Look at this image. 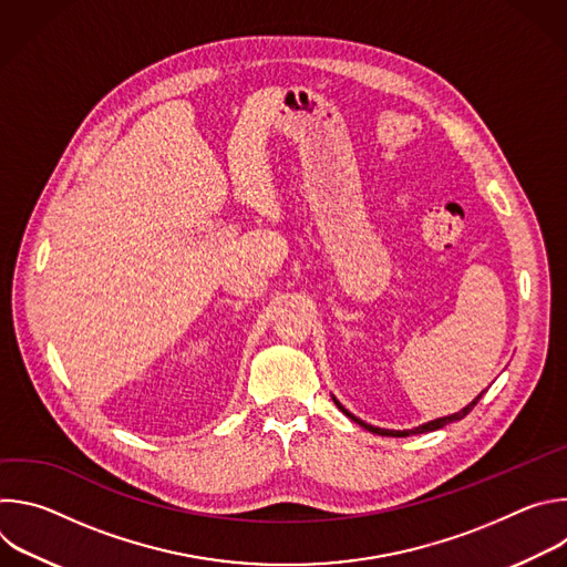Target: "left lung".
<instances>
[{
  "label": "left lung",
  "mask_w": 567,
  "mask_h": 567,
  "mask_svg": "<svg viewBox=\"0 0 567 567\" xmlns=\"http://www.w3.org/2000/svg\"><path fill=\"white\" fill-rule=\"evenodd\" d=\"M480 396L482 394H477L471 403H468V406L466 409H462L460 413H455V415H449V417H440V420H435V422H429V424H424V426H417V429H413V431H385V429H377V426H370V424H365V422H361V420H357L354 415H350L343 406H341V403L337 401V406L350 417V420H354L359 426H363V429H368V431H372V433H377V435H392V437H406V435H417V433H429V431H437V429H442V426H446V424H451V422H457V420H462V417H466L471 411H473V406H475V403L480 401Z\"/></svg>",
  "instance_id": "left-lung-1"
}]
</instances>
